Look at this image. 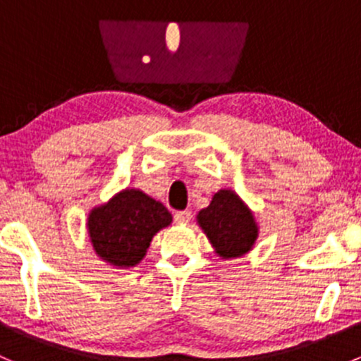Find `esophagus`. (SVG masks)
<instances>
[{
  "instance_id": "34e87169",
  "label": "esophagus",
  "mask_w": 361,
  "mask_h": 361,
  "mask_svg": "<svg viewBox=\"0 0 361 361\" xmlns=\"http://www.w3.org/2000/svg\"><path fill=\"white\" fill-rule=\"evenodd\" d=\"M190 218H192V213L188 209L176 211V213H174V221H178V224H188Z\"/></svg>"
}]
</instances>
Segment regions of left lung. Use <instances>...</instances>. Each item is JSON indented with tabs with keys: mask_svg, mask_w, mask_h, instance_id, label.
Listing matches in <instances>:
<instances>
[{
	"mask_svg": "<svg viewBox=\"0 0 361 361\" xmlns=\"http://www.w3.org/2000/svg\"><path fill=\"white\" fill-rule=\"evenodd\" d=\"M199 225L216 253L224 258L241 257L257 239L253 214L231 190H220L206 209L197 214Z\"/></svg>",
	"mask_w": 361,
	"mask_h": 361,
	"instance_id": "1",
	"label": "left lung"
}]
</instances>
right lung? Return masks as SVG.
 <instances>
[{
    "label": "right lung",
    "mask_w": 361,
    "mask_h": 361,
    "mask_svg": "<svg viewBox=\"0 0 361 361\" xmlns=\"http://www.w3.org/2000/svg\"><path fill=\"white\" fill-rule=\"evenodd\" d=\"M162 204L140 190H123L89 214V234L96 253L118 267L143 260L152 238L171 224Z\"/></svg>",
    "instance_id": "right-lung-1"
}]
</instances>
